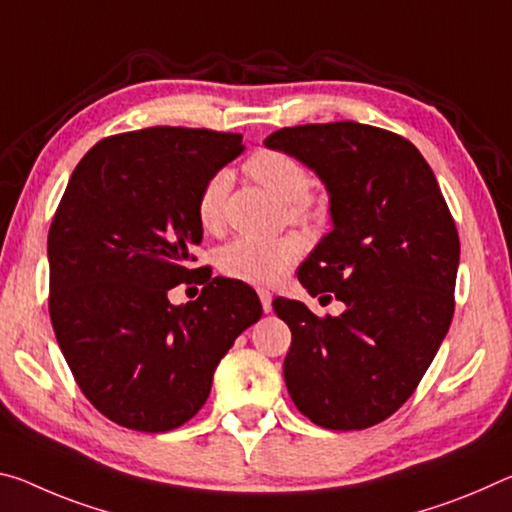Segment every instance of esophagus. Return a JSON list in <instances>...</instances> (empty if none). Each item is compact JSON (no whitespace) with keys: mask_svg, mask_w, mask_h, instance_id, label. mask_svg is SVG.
Here are the masks:
<instances>
[{"mask_svg":"<svg viewBox=\"0 0 512 512\" xmlns=\"http://www.w3.org/2000/svg\"><path fill=\"white\" fill-rule=\"evenodd\" d=\"M257 296H259V300H262L264 312L269 314L273 310V294H271L269 289H257Z\"/></svg>","mask_w":512,"mask_h":512,"instance_id":"obj_1","label":"esophagus"}]
</instances>
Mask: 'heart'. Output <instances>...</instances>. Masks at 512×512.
<instances>
[{"instance_id":"heart-1","label":"heart","mask_w":512,"mask_h":512,"mask_svg":"<svg viewBox=\"0 0 512 512\" xmlns=\"http://www.w3.org/2000/svg\"><path fill=\"white\" fill-rule=\"evenodd\" d=\"M243 170L250 180L289 202V216L294 221H312L319 216V202L310 193L312 177L296 157L282 150H257L246 159ZM227 186H230V175L216 173L198 193L196 216L205 232L221 230ZM300 255H303V241L291 234L278 239L239 237L221 248L218 269L227 278L248 285H275L285 278Z\"/></svg>"}]
</instances>
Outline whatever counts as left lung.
<instances>
[{
    "mask_svg": "<svg viewBox=\"0 0 512 512\" xmlns=\"http://www.w3.org/2000/svg\"><path fill=\"white\" fill-rule=\"evenodd\" d=\"M266 148L312 168L332 230L300 264L310 296L346 310L316 316L275 298L291 330V401L330 431H362L410 399L453 319L460 239L431 166L403 136L353 120L273 132ZM330 290L329 295L325 294Z\"/></svg>",
    "mask_w": 512,
    "mask_h": 512,
    "instance_id": "1",
    "label": "left lung"
}]
</instances>
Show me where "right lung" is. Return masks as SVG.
<instances>
[{
    "mask_svg": "<svg viewBox=\"0 0 512 512\" xmlns=\"http://www.w3.org/2000/svg\"><path fill=\"white\" fill-rule=\"evenodd\" d=\"M241 134L148 127L109 136L79 161L47 237L50 316L77 385L104 417L143 433L205 405L234 339L262 316L241 280L193 269L198 193L243 152ZM205 284L186 306L167 291Z\"/></svg>",
    "mask_w": 512,
    "mask_h": 512,
    "instance_id": "obj_1",
    "label": "right lung"
}]
</instances>
